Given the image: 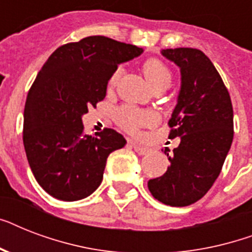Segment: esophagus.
<instances>
[{"instance_id":"obj_1","label":"esophagus","mask_w":252,"mask_h":252,"mask_svg":"<svg viewBox=\"0 0 252 252\" xmlns=\"http://www.w3.org/2000/svg\"><path fill=\"white\" fill-rule=\"evenodd\" d=\"M130 144H132V146H133L134 152H136L137 154H140V156H145V154L149 153V149L145 148V146L140 145V144H137V142H134V141H132Z\"/></svg>"}]
</instances>
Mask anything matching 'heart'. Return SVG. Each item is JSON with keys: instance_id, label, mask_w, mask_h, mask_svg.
<instances>
[{"instance_id": "1", "label": "heart", "mask_w": 252, "mask_h": 252, "mask_svg": "<svg viewBox=\"0 0 252 252\" xmlns=\"http://www.w3.org/2000/svg\"><path fill=\"white\" fill-rule=\"evenodd\" d=\"M142 72H144V76L153 89H157V87H166L167 89L171 84L172 76L170 69L158 59H149L148 61H145L142 65ZM118 78L119 70H116L111 76L110 86H114ZM153 119L152 112L138 110V108H134L132 106L120 107L115 114L116 123L130 133H137L140 128L152 124Z\"/></svg>"}]
</instances>
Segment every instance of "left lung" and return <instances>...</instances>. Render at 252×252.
I'll return each mask as SVG.
<instances>
[{
	"label": "left lung",
	"mask_w": 252,
	"mask_h": 252,
	"mask_svg": "<svg viewBox=\"0 0 252 252\" xmlns=\"http://www.w3.org/2000/svg\"><path fill=\"white\" fill-rule=\"evenodd\" d=\"M161 53L179 66L182 76L178 103L168 120V138L180 137V144L167 153V171L150 179L148 187L158 201L187 207L211 189L221 172L234 136L233 106L220 73L200 49Z\"/></svg>",
	"instance_id": "obj_1"
}]
</instances>
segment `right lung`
Here are the masks:
<instances>
[{"label": "right lung", "mask_w": 252, "mask_h": 252, "mask_svg": "<svg viewBox=\"0 0 252 252\" xmlns=\"http://www.w3.org/2000/svg\"><path fill=\"white\" fill-rule=\"evenodd\" d=\"M142 48L106 36H87L59 47L45 61L25 106L23 144L36 182L49 195L76 201L102 183L107 158L126 138L106 128L85 134L82 115L106 96L118 65Z\"/></svg>", "instance_id": "right-lung-1"}]
</instances>
